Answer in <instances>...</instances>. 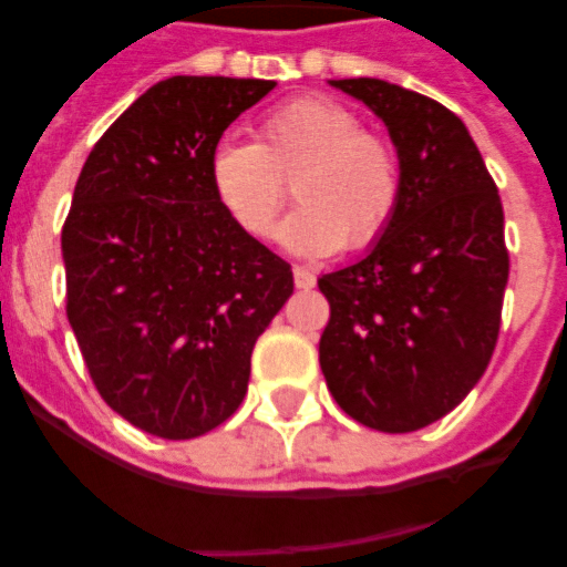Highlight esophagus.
Wrapping results in <instances>:
<instances>
[{"label": "esophagus", "instance_id": "1", "mask_svg": "<svg viewBox=\"0 0 567 567\" xmlns=\"http://www.w3.org/2000/svg\"><path fill=\"white\" fill-rule=\"evenodd\" d=\"M293 282H297V288H315V282H318V276L311 274L309 267L297 265V267H293Z\"/></svg>", "mask_w": 567, "mask_h": 567}]
</instances>
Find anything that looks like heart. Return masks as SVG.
Masks as SVG:
<instances>
[{
    "label": "heart",
    "mask_w": 567,
    "mask_h": 567,
    "mask_svg": "<svg viewBox=\"0 0 567 567\" xmlns=\"http://www.w3.org/2000/svg\"><path fill=\"white\" fill-rule=\"evenodd\" d=\"M214 199L249 238H267L288 188L297 208L279 229L288 249L329 256L364 249L394 220L403 167L394 144L368 132L355 111L306 96L258 123L256 144L223 141L208 162Z\"/></svg>",
    "instance_id": "1"
}]
</instances>
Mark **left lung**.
Masks as SVG:
<instances>
[{
	"instance_id": "left-lung-1",
	"label": "left lung",
	"mask_w": 567,
	"mask_h": 567,
	"mask_svg": "<svg viewBox=\"0 0 567 567\" xmlns=\"http://www.w3.org/2000/svg\"><path fill=\"white\" fill-rule=\"evenodd\" d=\"M388 126L403 167L394 220L362 261L323 274L320 371L353 421L414 432L453 412L501 336L509 249L492 173L465 123L382 79H336Z\"/></svg>"
}]
</instances>
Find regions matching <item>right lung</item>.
Listing matches in <instances>:
<instances>
[{"label":"right lung","instance_id":"obj_1","mask_svg":"<svg viewBox=\"0 0 567 567\" xmlns=\"http://www.w3.org/2000/svg\"><path fill=\"white\" fill-rule=\"evenodd\" d=\"M276 82L173 75L96 141L61 231L66 320L100 396L132 426L185 441L235 414L291 265L214 199L208 162Z\"/></svg>","mask_w":567,"mask_h":567}]
</instances>
